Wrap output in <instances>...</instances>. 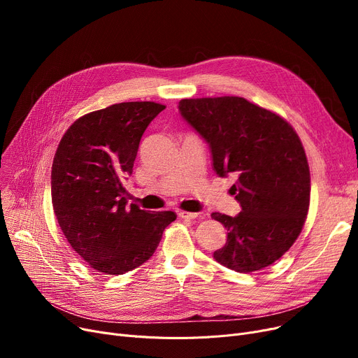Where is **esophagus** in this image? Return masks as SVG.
<instances>
[{
  "mask_svg": "<svg viewBox=\"0 0 358 358\" xmlns=\"http://www.w3.org/2000/svg\"><path fill=\"white\" fill-rule=\"evenodd\" d=\"M178 216L181 217V219H196L199 215L197 213H192V212H184V210H180L178 212Z\"/></svg>",
  "mask_w": 358,
  "mask_h": 358,
  "instance_id": "esophagus-1",
  "label": "esophagus"
}]
</instances>
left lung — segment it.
Wrapping results in <instances>:
<instances>
[{"label": "left lung", "instance_id": "1", "mask_svg": "<svg viewBox=\"0 0 358 358\" xmlns=\"http://www.w3.org/2000/svg\"><path fill=\"white\" fill-rule=\"evenodd\" d=\"M178 108L209 143L216 174L236 177L231 192L241 213H212L228 231L213 258L238 273L268 267L289 251L308 216L310 173L302 142L283 117L242 97L184 99Z\"/></svg>", "mask_w": 358, "mask_h": 358}]
</instances>
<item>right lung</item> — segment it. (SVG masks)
<instances>
[{
  "label": "right lung",
  "instance_id": "right-lung-1",
  "mask_svg": "<svg viewBox=\"0 0 358 358\" xmlns=\"http://www.w3.org/2000/svg\"><path fill=\"white\" fill-rule=\"evenodd\" d=\"M164 108L154 101H129L91 111L69 126L56 149L55 216L75 252L100 273L116 275L142 266L177 217L127 206L123 187L143 131Z\"/></svg>",
  "mask_w": 358,
  "mask_h": 358
}]
</instances>
